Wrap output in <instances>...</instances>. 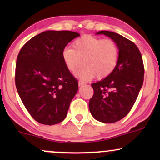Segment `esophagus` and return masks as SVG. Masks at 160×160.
<instances>
[{"mask_svg":"<svg viewBox=\"0 0 160 160\" xmlns=\"http://www.w3.org/2000/svg\"><path fill=\"white\" fill-rule=\"evenodd\" d=\"M84 84H85V82H84L83 81H82V80H80V81L78 82V85H79V86H82V85H84Z\"/></svg>","mask_w":160,"mask_h":160,"instance_id":"obj_1","label":"esophagus"}]
</instances>
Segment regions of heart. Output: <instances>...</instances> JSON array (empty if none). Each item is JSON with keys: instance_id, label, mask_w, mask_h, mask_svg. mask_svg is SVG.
Segmentation results:
<instances>
[{"instance_id": "1", "label": "heart", "mask_w": 160, "mask_h": 160, "mask_svg": "<svg viewBox=\"0 0 160 160\" xmlns=\"http://www.w3.org/2000/svg\"><path fill=\"white\" fill-rule=\"evenodd\" d=\"M73 48L67 47L62 51L64 63L71 72L78 73L82 79H90L96 76L104 79L115 69L119 59V48L111 39H102L90 35H84L73 43Z\"/></svg>"}]
</instances>
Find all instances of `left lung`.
I'll list each match as a JSON object with an SVG mask.
<instances>
[{
	"label": "left lung",
	"mask_w": 160,
	"mask_h": 160,
	"mask_svg": "<svg viewBox=\"0 0 160 160\" xmlns=\"http://www.w3.org/2000/svg\"><path fill=\"white\" fill-rule=\"evenodd\" d=\"M117 43L119 59L109 76L92 84L94 94L89 102V111L96 120L112 123L122 120L133 107L144 82V68L137 46L120 34L101 31Z\"/></svg>",
	"instance_id": "left-lung-1"
}]
</instances>
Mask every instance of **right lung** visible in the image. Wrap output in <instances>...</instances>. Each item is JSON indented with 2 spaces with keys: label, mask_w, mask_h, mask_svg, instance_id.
<instances>
[{
  "label": "right lung",
  "mask_w": 160,
  "mask_h": 160,
  "mask_svg": "<svg viewBox=\"0 0 160 160\" xmlns=\"http://www.w3.org/2000/svg\"><path fill=\"white\" fill-rule=\"evenodd\" d=\"M79 36L70 31H47L29 40L19 51L16 89L27 111L40 123H59L68 114L78 81L65 66L62 53Z\"/></svg>",
  "instance_id": "obj_1"
}]
</instances>
